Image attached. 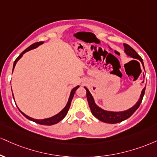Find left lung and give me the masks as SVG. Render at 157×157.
Masks as SVG:
<instances>
[{
  "instance_id": "1",
  "label": "left lung",
  "mask_w": 157,
  "mask_h": 157,
  "mask_svg": "<svg viewBox=\"0 0 157 157\" xmlns=\"http://www.w3.org/2000/svg\"><path fill=\"white\" fill-rule=\"evenodd\" d=\"M124 51H125L126 55L133 58L138 59L142 63L143 67H144L142 58L136 52V51L127 44H124ZM85 88L86 90L87 100H88V105H89L92 114L96 118L101 121L107 123V124H116V123L121 122L129 118L137 110V108L140 107V105L145 90V88H143L142 92H141V95L139 100L136 103V105H134L132 107H131V108L126 111H122V112H111V111L104 110V109L100 108L99 107H98L95 102H94V98L92 97L91 94H90L89 90H88V88H86V87H85Z\"/></svg>"
}]
</instances>
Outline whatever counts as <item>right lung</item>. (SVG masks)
<instances>
[{"mask_svg":"<svg viewBox=\"0 0 157 157\" xmlns=\"http://www.w3.org/2000/svg\"><path fill=\"white\" fill-rule=\"evenodd\" d=\"M43 43H44V42H43V41H39V42H36V43H34V44H31V46L28 47V48L27 49H25V50L23 51V52H22V53L20 54V56H19L17 58V59L14 60V65H13V70H14V67H15V65H16L17 62L18 61L19 59H20V58H21L22 56H23V54L25 53V52H28V51L31 50H32V49L36 48L37 47H39V45L42 44ZM78 88H79V86H77L75 87V88H74L72 90H71V94H70V97H69V100H68V102H67V105H66V107H64V108H63V109H62V110L60 111V112L59 113H58V114L56 115V116L51 117V118H45V119H41V120L34 119V118H31V117L26 116V115L25 114V113H22V111L20 110V109H19V110L20 111V113H21L23 115V116H24L26 118H28V119L32 121L37 123V124H41V125H48V126L53 125V124H57V123H58L59 121H60L63 119L64 117L67 116L68 111H69V107H70L71 100H72L74 95H75V90H76ZM13 98H14V95H13Z\"/></svg>","mask_w":157,"mask_h":157,"instance_id":"add662e5","label":"right lung"}]
</instances>
